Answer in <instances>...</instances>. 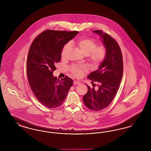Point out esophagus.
<instances>
[{"mask_svg": "<svg viewBox=\"0 0 151 151\" xmlns=\"http://www.w3.org/2000/svg\"><path fill=\"white\" fill-rule=\"evenodd\" d=\"M80 84V83L79 82V81H77V80L73 81V84H75V85H79Z\"/></svg>", "mask_w": 151, "mask_h": 151, "instance_id": "1", "label": "esophagus"}]
</instances>
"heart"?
Here are the masks:
<instances>
[{"label": "heart", "instance_id": "b5f03b06", "mask_svg": "<svg viewBox=\"0 0 151 151\" xmlns=\"http://www.w3.org/2000/svg\"><path fill=\"white\" fill-rule=\"evenodd\" d=\"M84 55H88L89 61L93 65H99L102 63L106 55V49L104 46H97L96 42L92 38H82L72 42ZM71 50L69 43L65 45L61 52V57L65 59ZM86 67H79L73 65L71 72L74 76L80 77L86 71Z\"/></svg>", "mask_w": 151, "mask_h": 151}]
</instances>
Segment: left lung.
<instances>
[{"label": "left lung", "mask_w": 151, "mask_h": 151, "mask_svg": "<svg viewBox=\"0 0 151 151\" xmlns=\"http://www.w3.org/2000/svg\"><path fill=\"white\" fill-rule=\"evenodd\" d=\"M93 32L99 35L102 40L106 49V55L99 69L87 77L93 81L98 82V89L87 86L88 92L84 95L83 100L90 110L99 111L110 104L119 89L123 76V58L118 44L111 36L100 30Z\"/></svg>", "instance_id": "1"}]
</instances>
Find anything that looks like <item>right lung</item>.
Here are the masks:
<instances>
[{"mask_svg": "<svg viewBox=\"0 0 151 151\" xmlns=\"http://www.w3.org/2000/svg\"><path fill=\"white\" fill-rule=\"evenodd\" d=\"M79 32L46 30L34 40L27 58L29 86L38 101L45 107L57 108L65 100L73 80H60L53 76L55 65L61 59L63 46Z\"/></svg>", "mask_w": 151, "mask_h": 151, "instance_id": "right-lung-1", "label": "right lung"}]
</instances>
